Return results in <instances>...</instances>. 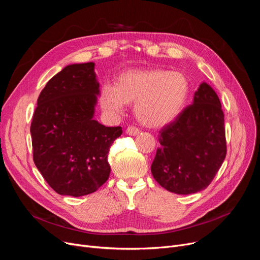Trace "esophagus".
<instances>
[{
	"label": "esophagus",
	"mask_w": 260,
	"mask_h": 260,
	"mask_svg": "<svg viewBox=\"0 0 260 260\" xmlns=\"http://www.w3.org/2000/svg\"><path fill=\"white\" fill-rule=\"evenodd\" d=\"M139 129L136 127V126H128L127 128H126V134L127 135H129V136H136V135H138L139 134Z\"/></svg>",
	"instance_id": "esophagus-1"
}]
</instances>
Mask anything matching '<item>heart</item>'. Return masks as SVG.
Instances as JSON below:
<instances>
[{
  "label": "heart",
  "mask_w": 260,
  "mask_h": 260,
  "mask_svg": "<svg viewBox=\"0 0 260 260\" xmlns=\"http://www.w3.org/2000/svg\"><path fill=\"white\" fill-rule=\"evenodd\" d=\"M189 92L187 78L163 68L132 70L121 74L115 86L105 83L99 93L101 106L119 114L125 104L135 103V114L143 125L168 124L183 109Z\"/></svg>",
  "instance_id": "b5f03b06"
}]
</instances>
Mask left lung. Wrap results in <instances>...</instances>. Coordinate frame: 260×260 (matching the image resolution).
Instances as JSON below:
<instances>
[{
	"label": "left lung",
	"mask_w": 260,
	"mask_h": 260,
	"mask_svg": "<svg viewBox=\"0 0 260 260\" xmlns=\"http://www.w3.org/2000/svg\"><path fill=\"white\" fill-rule=\"evenodd\" d=\"M158 140L151 170L162 187L179 195L207 188L226 155L224 114L214 89L202 83L193 104L160 129Z\"/></svg>",
	"instance_id": "1"
}]
</instances>
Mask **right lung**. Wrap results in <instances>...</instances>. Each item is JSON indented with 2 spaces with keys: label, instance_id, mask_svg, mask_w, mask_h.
<instances>
[{
  "label": "right lung",
  "instance_id": "right-lung-1",
  "mask_svg": "<svg viewBox=\"0 0 260 260\" xmlns=\"http://www.w3.org/2000/svg\"><path fill=\"white\" fill-rule=\"evenodd\" d=\"M92 62L68 65L38 98L30 125L32 158L48 185L60 195L95 192L109 177L107 155L122 127L92 119L99 84Z\"/></svg>",
  "mask_w": 260,
  "mask_h": 260
}]
</instances>
